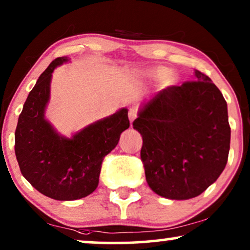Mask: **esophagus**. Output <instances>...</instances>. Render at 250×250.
<instances>
[{"mask_svg": "<svg viewBox=\"0 0 250 250\" xmlns=\"http://www.w3.org/2000/svg\"><path fill=\"white\" fill-rule=\"evenodd\" d=\"M137 116H138V110L135 109V108H131L128 110V118H129V122H133L134 121L135 118H137Z\"/></svg>", "mask_w": 250, "mask_h": 250, "instance_id": "esophagus-1", "label": "esophagus"}]
</instances>
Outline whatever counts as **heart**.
I'll list each match as a JSON object with an SVG mask.
<instances>
[{"instance_id":"heart-1","label":"heart","mask_w":250,"mask_h":250,"mask_svg":"<svg viewBox=\"0 0 250 250\" xmlns=\"http://www.w3.org/2000/svg\"><path fill=\"white\" fill-rule=\"evenodd\" d=\"M167 72H168L167 69H165V67L158 66V67H153V69H151V70H149L148 74L150 77L156 78V79H161V78H163V77L167 76ZM173 80H174L173 77H168L167 82V83H172Z\"/></svg>"}]
</instances>
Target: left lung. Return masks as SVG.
I'll return each instance as SVG.
<instances>
[{"instance_id": "obj_1", "label": "left lung", "mask_w": 250, "mask_h": 250, "mask_svg": "<svg viewBox=\"0 0 250 250\" xmlns=\"http://www.w3.org/2000/svg\"><path fill=\"white\" fill-rule=\"evenodd\" d=\"M195 80L155 94L133 127L142 135L146 180L158 195L188 200L218 179L228 163L231 127L228 104L211 79Z\"/></svg>"}]
</instances>
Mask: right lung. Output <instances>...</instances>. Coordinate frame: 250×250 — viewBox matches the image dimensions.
I'll return each mask as SVG.
<instances>
[{
  "mask_svg": "<svg viewBox=\"0 0 250 250\" xmlns=\"http://www.w3.org/2000/svg\"><path fill=\"white\" fill-rule=\"evenodd\" d=\"M69 61L51 62L28 94L15 132V153L25 179L50 199H83L96 189L103 158L129 127L127 109L97 121L76 133L62 137L44 118L50 96L51 73Z\"/></svg>",
  "mask_w": 250,
  "mask_h": 250,
  "instance_id": "right-lung-1",
  "label": "right lung"
}]
</instances>
